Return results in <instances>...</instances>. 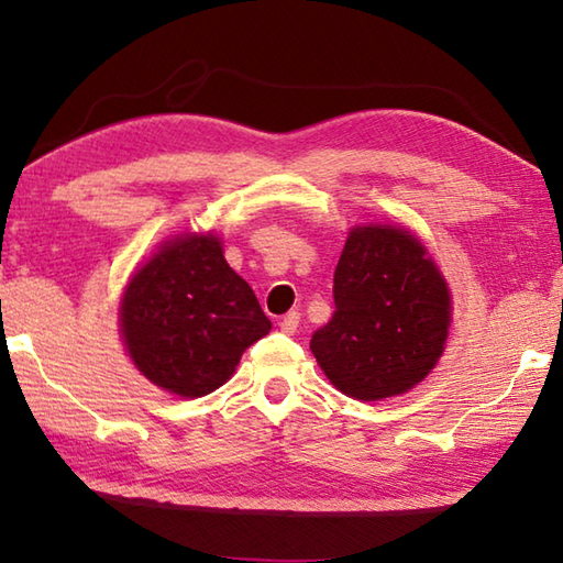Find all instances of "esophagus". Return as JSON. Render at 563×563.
Listing matches in <instances>:
<instances>
[{
  "label": "esophagus",
  "mask_w": 563,
  "mask_h": 563,
  "mask_svg": "<svg viewBox=\"0 0 563 563\" xmlns=\"http://www.w3.org/2000/svg\"><path fill=\"white\" fill-rule=\"evenodd\" d=\"M297 324H300V312H288L280 319V329L285 334H295L297 332Z\"/></svg>",
  "instance_id": "esophagus-1"
}]
</instances>
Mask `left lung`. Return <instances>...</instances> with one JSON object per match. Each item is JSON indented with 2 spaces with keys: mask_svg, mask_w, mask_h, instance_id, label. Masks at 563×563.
<instances>
[{
  "mask_svg": "<svg viewBox=\"0 0 563 563\" xmlns=\"http://www.w3.org/2000/svg\"><path fill=\"white\" fill-rule=\"evenodd\" d=\"M334 305L310 349L349 398L407 393L442 356L449 288L410 231L376 224L351 231L334 271Z\"/></svg>",
  "mask_w": 563,
  "mask_h": 563,
  "instance_id": "1",
  "label": "left lung"
}]
</instances>
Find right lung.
Masks as SVG:
<instances>
[{
	"instance_id": "right-lung-1",
	"label": "right lung",
	"mask_w": 563,
	"mask_h": 563,
	"mask_svg": "<svg viewBox=\"0 0 563 563\" xmlns=\"http://www.w3.org/2000/svg\"><path fill=\"white\" fill-rule=\"evenodd\" d=\"M121 334L139 371L180 398H202L271 332L249 283L229 268L219 239L165 241L121 300Z\"/></svg>"
}]
</instances>
